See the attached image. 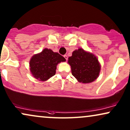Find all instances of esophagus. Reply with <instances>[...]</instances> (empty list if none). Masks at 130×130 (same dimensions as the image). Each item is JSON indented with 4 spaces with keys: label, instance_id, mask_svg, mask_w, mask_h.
Wrapping results in <instances>:
<instances>
[{
    "label": "esophagus",
    "instance_id": "obj_1",
    "mask_svg": "<svg viewBox=\"0 0 130 130\" xmlns=\"http://www.w3.org/2000/svg\"><path fill=\"white\" fill-rule=\"evenodd\" d=\"M63 57H64V58H65V59H66V60H68V56H67V55H64Z\"/></svg>",
    "mask_w": 130,
    "mask_h": 130
}]
</instances>
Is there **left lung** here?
<instances>
[{"mask_svg": "<svg viewBox=\"0 0 130 130\" xmlns=\"http://www.w3.org/2000/svg\"><path fill=\"white\" fill-rule=\"evenodd\" d=\"M68 63L72 74L80 83H90L100 75L101 65L97 57L82 48L74 51L71 56L69 57Z\"/></svg>", "mask_w": 130, "mask_h": 130, "instance_id": "8db88e82", "label": "left lung"}]
</instances>
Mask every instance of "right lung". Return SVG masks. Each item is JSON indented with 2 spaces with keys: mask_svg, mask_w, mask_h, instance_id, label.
<instances>
[{
  "mask_svg": "<svg viewBox=\"0 0 130 130\" xmlns=\"http://www.w3.org/2000/svg\"><path fill=\"white\" fill-rule=\"evenodd\" d=\"M65 61L66 59L58 53L45 48L31 57L29 69L33 77L39 81L45 82L55 75L57 64Z\"/></svg>",
  "mask_w": 130,
  "mask_h": 130,
  "instance_id": "obj_1",
  "label": "right lung"
}]
</instances>
